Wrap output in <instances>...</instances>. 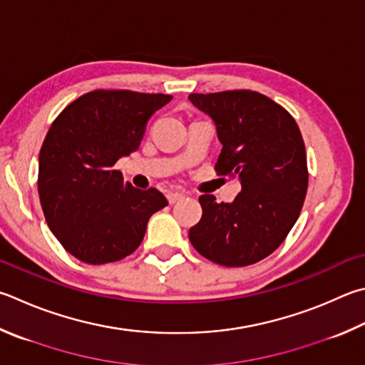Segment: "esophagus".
<instances>
[{
	"mask_svg": "<svg viewBox=\"0 0 365 365\" xmlns=\"http://www.w3.org/2000/svg\"><path fill=\"white\" fill-rule=\"evenodd\" d=\"M183 197H185L183 193H178V191H170V193L168 195V201H169V204H175L178 201H182Z\"/></svg>",
	"mask_w": 365,
	"mask_h": 365,
	"instance_id": "obj_1",
	"label": "esophagus"
}]
</instances>
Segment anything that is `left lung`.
Segmentation results:
<instances>
[{
    "label": "left lung",
    "instance_id": "8db88e82",
    "mask_svg": "<svg viewBox=\"0 0 365 365\" xmlns=\"http://www.w3.org/2000/svg\"><path fill=\"white\" fill-rule=\"evenodd\" d=\"M215 124L222 143L215 170L237 177L233 202L200 196L202 217L190 228L193 247L222 267H247L281 246L308 188L307 151L295 119L254 91L190 94Z\"/></svg>",
    "mask_w": 365,
    "mask_h": 365
}]
</instances>
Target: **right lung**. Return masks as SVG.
<instances>
[{
  "label": "right lung",
  "mask_w": 365,
  "mask_h": 365,
  "mask_svg": "<svg viewBox=\"0 0 365 365\" xmlns=\"http://www.w3.org/2000/svg\"><path fill=\"white\" fill-rule=\"evenodd\" d=\"M170 98L92 91L52 123L39 151V201L57 241L78 260L103 264L130 255L150 217L168 205L161 191L134 188L113 165L140 147L150 116Z\"/></svg>",
  "instance_id": "add662e5"
}]
</instances>
